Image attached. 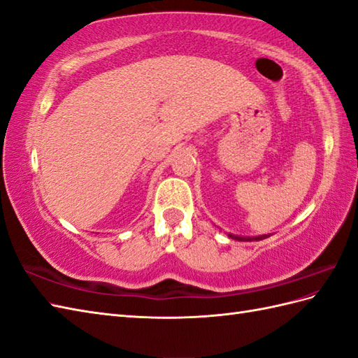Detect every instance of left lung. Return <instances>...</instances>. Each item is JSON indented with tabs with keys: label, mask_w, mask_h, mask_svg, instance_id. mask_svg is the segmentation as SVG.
Returning <instances> with one entry per match:
<instances>
[{
	"label": "left lung",
	"mask_w": 358,
	"mask_h": 358,
	"mask_svg": "<svg viewBox=\"0 0 358 358\" xmlns=\"http://www.w3.org/2000/svg\"><path fill=\"white\" fill-rule=\"evenodd\" d=\"M229 237L231 238H234V240H240V241H254V240H263V238H266V235H262V237H238V235H232V234H229Z\"/></svg>",
	"instance_id": "left-lung-1"
}]
</instances>
